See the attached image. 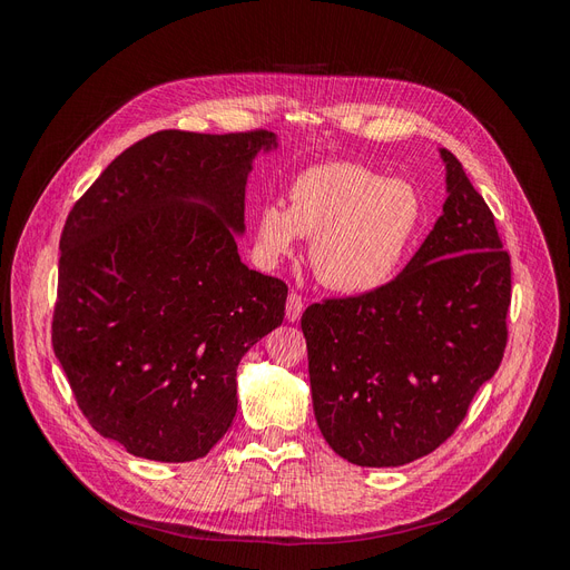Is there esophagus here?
<instances>
[{
    "label": "esophagus",
    "mask_w": 570,
    "mask_h": 570,
    "mask_svg": "<svg viewBox=\"0 0 570 570\" xmlns=\"http://www.w3.org/2000/svg\"><path fill=\"white\" fill-rule=\"evenodd\" d=\"M302 312H304V299H302V295H297V292H289L287 306H285V318L295 323V321L302 318Z\"/></svg>",
    "instance_id": "obj_1"
}]
</instances>
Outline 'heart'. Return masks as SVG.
I'll list each match as a JSON object with an SVG mask.
<instances>
[{
  "mask_svg": "<svg viewBox=\"0 0 570 570\" xmlns=\"http://www.w3.org/2000/svg\"><path fill=\"white\" fill-rule=\"evenodd\" d=\"M423 223V199L406 180L361 164H321L292 180L287 206L256 212V245L266 262L295 252L312 237L316 278L344 295H366L400 271Z\"/></svg>",
  "mask_w": 570,
  "mask_h": 570,
  "instance_id": "heart-1",
  "label": "heart"
}]
</instances>
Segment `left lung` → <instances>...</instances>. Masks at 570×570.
Instances as JSON below:
<instances>
[{"instance_id":"obj_1","label":"left lung","mask_w":570,"mask_h":570,"mask_svg":"<svg viewBox=\"0 0 570 570\" xmlns=\"http://www.w3.org/2000/svg\"><path fill=\"white\" fill-rule=\"evenodd\" d=\"M440 157L446 202L406 268L302 316L316 423L356 465H404L438 450L504 356L511 258L459 159Z\"/></svg>"}]
</instances>
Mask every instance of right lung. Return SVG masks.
I'll return each mask as SVG.
<instances>
[{
    "instance_id": "obj_1",
    "label": "right lung",
    "mask_w": 570,
    "mask_h": 570,
    "mask_svg": "<svg viewBox=\"0 0 570 570\" xmlns=\"http://www.w3.org/2000/svg\"><path fill=\"white\" fill-rule=\"evenodd\" d=\"M268 130H161L116 157L66 218L51 344L85 419L132 456L209 454L237 366L287 285L239 262L245 187Z\"/></svg>"
}]
</instances>
